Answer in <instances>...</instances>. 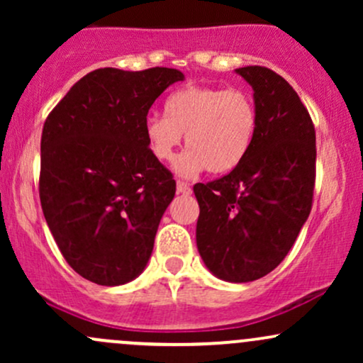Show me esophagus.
Listing matches in <instances>:
<instances>
[{
	"label": "esophagus",
	"mask_w": 363,
	"mask_h": 363,
	"mask_svg": "<svg viewBox=\"0 0 363 363\" xmlns=\"http://www.w3.org/2000/svg\"><path fill=\"white\" fill-rule=\"evenodd\" d=\"M177 193L179 194H189L191 193V187L187 182L184 181H177Z\"/></svg>",
	"instance_id": "obj_1"
}]
</instances>
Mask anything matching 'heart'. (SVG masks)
Segmentation results:
<instances>
[{"instance_id": "b5f03b06", "label": "heart", "mask_w": 363, "mask_h": 363, "mask_svg": "<svg viewBox=\"0 0 363 363\" xmlns=\"http://www.w3.org/2000/svg\"><path fill=\"white\" fill-rule=\"evenodd\" d=\"M257 131V107L247 91L222 86L187 85L169 95L164 118L150 116L143 133L157 160L169 162L186 135L189 147L176 162L181 176L203 170L227 174L251 150Z\"/></svg>"}]
</instances>
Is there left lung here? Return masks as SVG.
Returning <instances> with one entry per match:
<instances>
[{
    "mask_svg": "<svg viewBox=\"0 0 363 363\" xmlns=\"http://www.w3.org/2000/svg\"><path fill=\"white\" fill-rule=\"evenodd\" d=\"M237 73L254 90L257 131L249 153L227 176L196 184V245L206 268L245 283L273 272L312 208L315 129L297 91L264 66Z\"/></svg>",
    "mask_w": 363,
    "mask_h": 363,
    "instance_id": "1",
    "label": "left lung"
}]
</instances>
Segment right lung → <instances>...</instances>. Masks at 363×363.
Here are the masks:
<instances>
[{"label": "right lung", "instance_id": "add662e5", "mask_svg": "<svg viewBox=\"0 0 363 363\" xmlns=\"http://www.w3.org/2000/svg\"><path fill=\"white\" fill-rule=\"evenodd\" d=\"M184 74L172 68H101L80 78L49 112L40 138V205L66 262L114 286L143 272L172 172L150 153V107Z\"/></svg>", "mask_w": 363, "mask_h": 363}]
</instances>
